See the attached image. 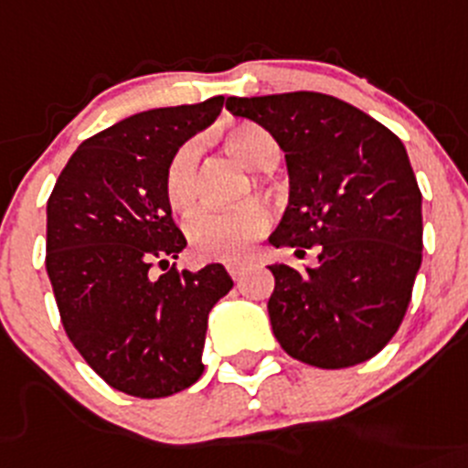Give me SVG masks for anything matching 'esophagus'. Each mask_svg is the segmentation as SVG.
Returning a JSON list of instances; mask_svg holds the SVG:
<instances>
[{
  "mask_svg": "<svg viewBox=\"0 0 468 468\" xmlns=\"http://www.w3.org/2000/svg\"><path fill=\"white\" fill-rule=\"evenodd\" d=\"M226 270H229V274L235 279V282H239V279H242V274H244V270H247V265H244V263H229V265H226Z\"/></svg>",
  "mask_w": 468,
  "mask_h": 468,
  "instance_id": "obj_1",
  "label": "esophagus"
}]
</instances>
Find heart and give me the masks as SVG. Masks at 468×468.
I'll return each mask as SVG.
<instances>
[{
    "label": "heart",
    "mask_w": 468,
    "mask_h": 468,
    "mask_svg": "<svg viewBox=\"0 0 468 468\" xmlns=\"http://www.w3.org/2000/svg\"><path fill=\"white\" fill-rule=\"evenodd\" d=\"M226 143L239 161L251 168H265L277 150L272 135L256 124H238L226 133ZM198 143L189 141L175 152L165 168V200L175 212L186 214L198 200ZM270 209L263 200H249L230 209L205 207L186 221L194 254L205 261H242L251 251L256 238L268 229Z\"/></svg>",
    "instance_id": "heart-1"
}]
</instances>
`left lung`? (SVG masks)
<instances>
[{"instance_id": "obj_1", "label": "left lung", "mask_w": 468, "mask_h": 468, "mask_svg": "<svg viewBox=\"0 0 468 468\" xmlns=\"http://www.w3.org/2000/svg\"><path fill=\"white\" fill-rule=\"evenodd\" d=\"M226 108L286 154L288 207L274 247H318V265L274 263L268 312L283 351L321 369L377 356L401 325L422 263V194L388 126L318 91L230 96Z\"/></svg>"}]
</instances>
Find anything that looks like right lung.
Returning a JSON list of instances; mask_svg holds the SVG:
<instances>
[{"mask_svg":"<svg viewBox=\"0 0 468 468\" xmlns=\"http://www.w3.org/2000/svg\"><path fill=\"white\" fill-rule=\"evenodd\" d=\"M224 96L138 112L73 152L48 198L46 270L69 339L115 390L156 399L203 374L207 314L230 288L224 265L168 268L186 239L165 200V168L212 124Z\"/></svg>","mask_w":468,"mask_h":468,"instance_id":"obj_1","label":"right lung"}]
</instances>
